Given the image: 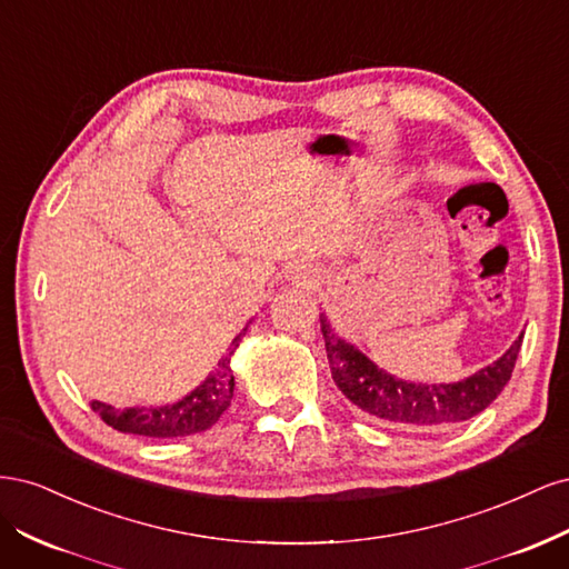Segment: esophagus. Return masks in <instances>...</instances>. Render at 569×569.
I'll use <instances>...</instances> for the list:
<instances>
[{
  "label": "esophagus",
  "instance_id": "obj_1",
  "mask_svg": "<svg viewBox=\"0 0 569 569\" xmlns=\"http://www.w3.org/2000/svg\"><path fill=\"white\" fill-rule=\"evenodd\" d=\"M291 278L295 280H301L303 284H316L318 280H320V272H318V268H313V266H306V263H301V266H297L295 270H291Z\"/></svg>",
  "mask_w": 569,
  "mask_h": 569
}]
</instances>
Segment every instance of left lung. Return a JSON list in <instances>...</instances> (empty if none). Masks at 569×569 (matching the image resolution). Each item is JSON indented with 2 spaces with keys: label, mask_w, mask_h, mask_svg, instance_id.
Instances as JSON below:
<instances>
[{
  "label": "left lung",
  "mask_w": 569,
  "mask_h": 569,
  "mask_svg": "<svg viewBox=\"0 0 569 569\" xmlns=\"http://www.w3.org/2000/svg\"><path fill=\"white\" fill-rule=\"evenodd\" d=\"M320 330L339 391L366 416L410 427H441L479 416L508 385L525 337L520 335L501 358L468 380L453 385H416L377 368L353 343L337 337L325 316H320Z\"/></svg>",
  "instance_id": "8db88e82"
}]
</instances>
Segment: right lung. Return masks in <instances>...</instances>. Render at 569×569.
I'll list each match as a JSON object with an SVG mask.
<instances>
[{"mask_svg":"<svg viewBox=\"0 0 569 569\" xmlns=\"http://www.w3.org/2000/svg\"><path fill=\"white\" fill-rule=\"evenodd\" d=\"M247 327L232 339L230 353L220 358L218 368L189 393L182 401L159 408H126L118 410L101 401H92V410L109 427L126 435H140L151 439H173L206 432L213 427L222 412L228 410L234 391V377L230 368V356L239 347Z\"/></svg>","mask_w":569,"mask_h":569,"instance_id":"add662e5","label":"right lung"}]
</instances>
